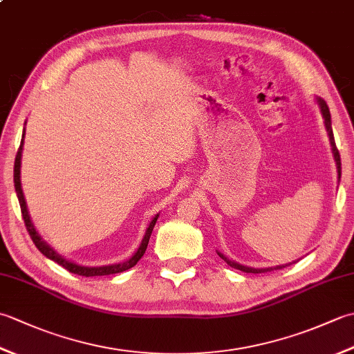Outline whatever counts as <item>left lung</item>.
Instances as JSON below:
<instances>
[{
    "label": "left lung",
    "mask_w": 354,
    "mask_h": 354,
    "mask_svg": "<svg viewBox=\"0 0 354 354\" xmlns=\"http://www.w3.org/2000/svg\"><path fill=\"white\" fill-rule=\"evenodd\" d=\"M318 100V104L321 108V112H322V118H324V126L327 129V133H328V140H330V146H332V152H333V158H335V162H336V169H337V178L341 179V156H339V150H337L336 145H335V137H333V129H332V117H330V111H328V106L327 103L321 99V97H317ZM219 254V257L222 260H225L228 263V265L231 268L234 269H239V270H243V272H250V274H261V272H268V270H274V269H281V268H286L288 265H283V266H277V268H265V269H255V268H250V266H243L240 265V263H236L234 260H230L225 257L223 254L217 252Z\"/></svg>",
    "instance_id": "obj_1"
}]
</instances>
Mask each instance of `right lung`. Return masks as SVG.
<instances>
[{
    "label": "right lung",
    "instance_id": "obj_1",
    "mask_svg": "<svg viewBox=\"0 0 354 354\" xmlns=\"http://www.w3.org/2000/svg\"><path fill=\"white\" fill-rule=\"evenodd\" d=\"M24 133H26V127H24ZM24 133H22L21 146H19V149H18L17 158H15L13 183H15V190H17V196H18L19 205H21L22 219H24L26 228H27L28 234H30V237H32L33 243L36 245L37 250H39L47 259H50V260H53V261H56L57 265H61V266L65 268L66 270H70V272L82 275V277H99V275L118 274V272H123V270H127V269H131L132 266L137 265L138 260H140V259L142 257V255H145V252H146V248H147V243H149L150 234H152L153 227H155V223H156V221H158V217H160V214H156V216L153 217V219H152V222H150V225H149L146 232H145V237H142V240H141L140 248H138L137 251H135V254L132 255V257H131L129 260L123 261V263H115V265H108V266H82V265H77V263H74V261H70V260L64 259L62 255H59L47 242H44L42 237L39 236V232H37L36 228L33 227V222L30 221V214H28V209H27L26 199H24V193H22V189H21V156H22V145H24Z\"/></svg>",
    "mask_w": 354,
    "mask_h": 354
}]
</instances>
